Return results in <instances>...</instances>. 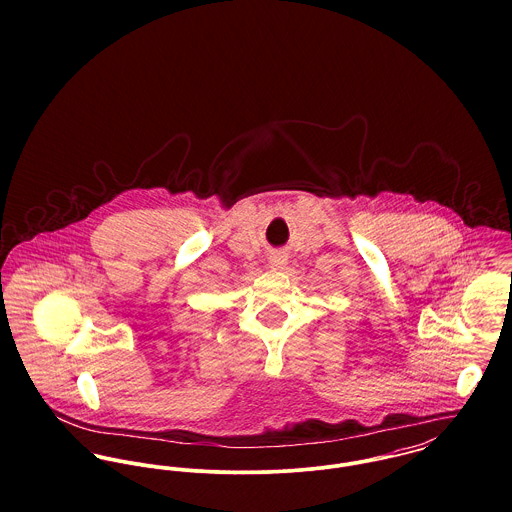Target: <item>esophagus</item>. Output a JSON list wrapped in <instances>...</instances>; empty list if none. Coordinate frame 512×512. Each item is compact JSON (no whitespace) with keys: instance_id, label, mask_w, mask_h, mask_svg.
<instances>
[{"instance_id":"obj_1","label":"esophagus","mask_w":512,"mask_h":512,"mask_svg":"<svg viewBox=\"0 0 512 512\" xmlns=\"http://www.w3.org/2000/svg\"><path fill=\"white\" fill-rule=\"evenodd\" d=\"M268 266H270L272 270H284V268L288 266V256H286L284 252H274V254L270 256V260H268Z\"/></svg>"}]
</instances>
